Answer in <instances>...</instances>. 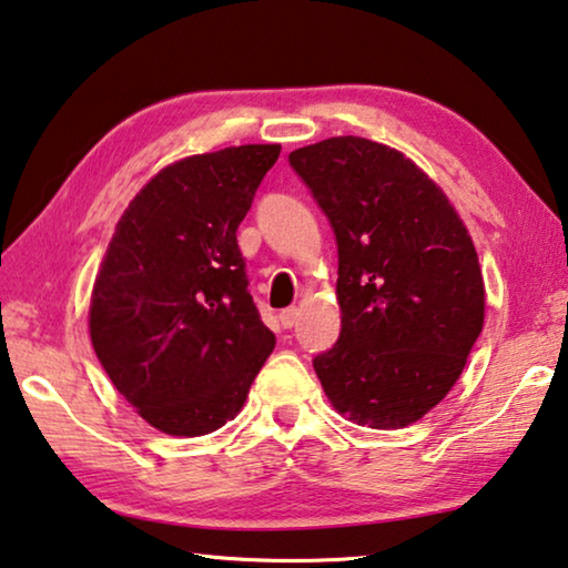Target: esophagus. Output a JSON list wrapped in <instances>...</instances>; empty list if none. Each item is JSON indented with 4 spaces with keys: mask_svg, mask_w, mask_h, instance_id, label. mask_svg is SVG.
Segmentation results:
<instances>
[{
    "mask_svg": "<svg viewBox=\"0 0 568 568\" xmlns=\"http://www.w3.org/2000/svg\"><path fill=\"white\" fill-rule=\"evenodd\" d=\"M296 317H300V312H296L294 306H290V310H284L282 314H278V322H282L284 329H292L296 324Z\"/></svg>",
    "mask_w": 568,
    "mask_h": 568,
    "instance_id": "esophagus-1",
    "label": "esophagus"
}]
</instances>
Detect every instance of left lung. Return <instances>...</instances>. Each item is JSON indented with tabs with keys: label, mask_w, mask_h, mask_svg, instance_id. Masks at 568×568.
Wrapping results in <instances>:
<instances>
[{
	"label": "left lung",
	"mask_w": 568,
	"mask_h": 568,
	"mask_svg": "<svg viewBox=\"0 0 568 568\" xmlns=\"http://www.w3.org/2000/svg\"><path fill=\"white\" fill-rule=\"evenodd\" d=\"M337 239L342 329L314 357L352 423L405 427L458 383L483 329L486 290L458 213L395 148L357 135L290 153Z\"/></svg>",
	"instance_id": "left-lung-1"
}]
</instances>
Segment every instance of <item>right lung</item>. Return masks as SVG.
<instances>
[{
  "instance_id": "1",
  "label": "right lung",
  "mask_w": 568,
  "mask_h": 568,
  "mask_svg": "<svg viewBox=\"0 0 568 568\" xmlns=\"http://www.w3.org/2000/svg\"><path fill=\"white\" fill-rule=\"evenodd\" d=\"M282 145L169 165L130 201L92 286L90 339L143 420L196 438L244 405L272 355L236 229Z\"/></svg>"
}]
</instances>
